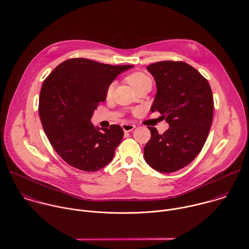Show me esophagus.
<instances>
[{
    "mask_svg": "<svg viewBox=\"0 0 249 249\" xmlns=\"http://www.w3.org/2000/svg\"><path fill=\"white\" fill-rule=\"evenodd\" d=\"M122 128L124 130V132H131L136 128V125L134 124H122Z\"/></svg>",
    "mask_w": 249,
    "mask_h": 249,
    "instance_id": "obj_1",
    "label": "esophagus"
}]
</instances>
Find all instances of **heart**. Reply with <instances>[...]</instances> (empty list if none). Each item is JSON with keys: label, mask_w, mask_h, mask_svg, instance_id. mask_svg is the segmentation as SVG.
Here are the masks:
<instances>
[{"label": "heart", "mask_w": 249, "mask_h": 249, "mask_svg": "<svg viewBox=\"0 0 249 249\" xmlns=\"http://www.w3.org/2000/svg\"><path fill=\"white\" fill-rule=\"evenodd\" d=\"M125 80L136 91H138L139 89H141L142 87H146V86L151 87V85H152V79L150 78V76L148 74H146L145 72H142V71H134V72L128 74L126 76ZM114 87H115L114 82L109 83V85L107 87V90H106V98L107 99L111 98V96L113 94V91H114Z\"/></svg>", "instance_id": "heart-1"}]
</instances>
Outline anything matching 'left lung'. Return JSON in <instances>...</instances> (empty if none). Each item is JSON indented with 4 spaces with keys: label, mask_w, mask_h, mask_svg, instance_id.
Masks as SVG:
<instances>
[{
    "label": "left lung",
    "mask_w": 249,
    "mask_h": 249,
    "mask_svg": "<svg viewBox=\"0 0 249 249\" xmlns=\"http://www.w3.org/2000/svg\"><path fill=\"white\" fill-rule=\"evenodd\" d=\"M157 84L151 111H158L170 128L151 137L144 146L145 162L160 173H174L189 165L202 150L213 117L209 81L182 61H161L147 67Z\"/></svg>",
    "instance_id": "left-lung-1"
}]
</instances>
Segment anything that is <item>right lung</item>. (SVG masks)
Returning a JSON list of instances; mask_svg holds the SVG:
<instances>
[{"instance_id": "1", "label": "right lung", "mask_w": 249, "mask_h": 249, "mask_svg": "<svg viewBox=\"0 0 249 249\" xmlns=\"http://www.w3.org/2000/svg\"><path fill=\"white\" fill-rule=\"evenodd\" d=\"M132 67L71 58L44 79L39 93V118L52 147L70 166L96 172L112 160L124 136L123 129L110 125L99 131L90 119L106 100L109 83Z\"/></svg>"}]
</instances>
